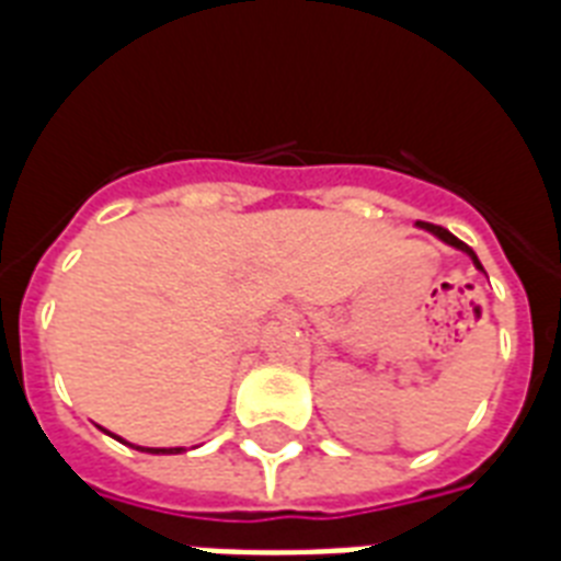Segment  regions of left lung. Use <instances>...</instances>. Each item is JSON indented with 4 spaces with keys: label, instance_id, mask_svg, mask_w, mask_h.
Here are the masks:
<instances>
[{
    "label": "left lung",
    "instance_id": "1",
    "mask_svg": "<svg viewBox=\"0 0 561 561\" xmlns=\"http://www.w3.org/2000/svg\"><path fill=\"white\" fill-rule=\"evenodd\" d=\"M416 227H419V229H425V232H431V236H434V238H439V241H443V244H448V247H454V250H460V253H466V255H469V259H471V264H474V267H478L480 273H486V271H483V264H480L478 255H474V250H471L469 244H462L460 238L451 236V232H448V229L434 227V224H422V220H419Z\"/></svg>",
    "mask_w": 561,
    "mask_h": 561
}]
</instances>
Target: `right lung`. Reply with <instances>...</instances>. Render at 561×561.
<instances>
[{
  "label": "right lung",
  "instance_id": "1",
  "mask_svg": "<svg viewBox=\"0 0 561 561\" xmlns=\"http://www.w3.org/2000/svg\"><path fill=\"white\" fill-rule=\"evenodd\" d=\"M101 431H104V427H101ZM104 434L116 436V434H110V431H104ZM116 439H118V443H125L122 436H116ZM127 445H130V448H139V451H145V454H183V451H186V448H145V445H134V443H127Z\"/></svg>",
  "mask_w": 561,
  "mask_h": 561
}]
</instances>
